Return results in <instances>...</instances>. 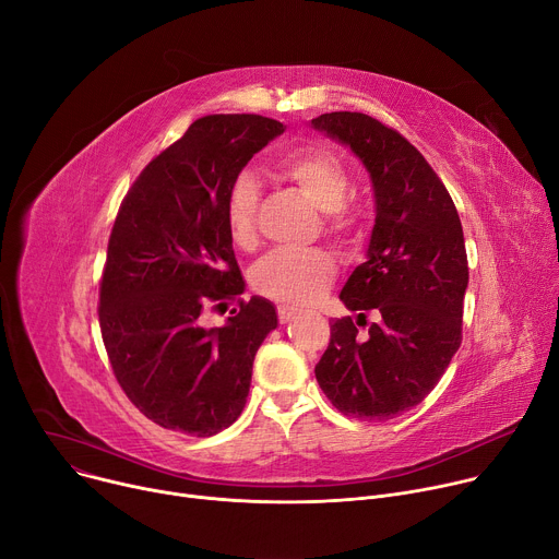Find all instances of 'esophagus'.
I'll use <instances>...</instances> for the list:
<instances>
[{
	"label": "esophagus",
	"mask_w": 559,
	"mask_h": 559,
	"mask_svg": "<svg viewBox=\"0 0 559 559\" xmlns=\"http://www.w3.org/2000/svg\"><path fill=\"white\" fill-rule=\"evenodd\" d=\"M295 316H297L295 308H290V306H277V318H280L282 324H288Z\"/></svg>",
	"instance_id": "esophagus-1"
}]
</instances>
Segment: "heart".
<instances>
[{
    "label": "heart",
    "instance_id": "obj_1",
    "mask_svg": "<svg viewBox=\"0 0 559 559\" xmlns=\"http://www.w3.org/2000/svg\"><path fill=\"white\" fill-rule=\"evenodd\" d=\"M277 175L322 213V226L337 243H350L359 235L361 211L346 202L350 173L331 151H295L277 162ZM262 191L251 170H239L226 191L224 215L230 239L239 248L258 243V211ZM335 277V260L326 251H277L253 269V288L288 306H306L320 299Z\"/></svg>",
    "mask_w": 559,
    "mask_h": 559
}]
</instances>
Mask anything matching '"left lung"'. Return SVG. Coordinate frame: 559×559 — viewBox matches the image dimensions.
<instances>
[{
	"label": "left lung",
	"instance_id": "1",
	"mask_svg": "<svg viewBox=\"0 0 559 559\" xmlns=\"http://www.w3.org/2000/svg\"><path fill=\"white\" fill-rule=\"evenodd\" d=\"M311 127L359 157L376 198L366 262L340 293L357 320H333L316 378L340 413L393 419L436 389L460 348L468 286L462 222L424 155L382 121L340 110ZM368 312L377 320L359 334Z\"/></svg>",
	"mask_w": 559,
	"mask_h": 559
}]
</instances>
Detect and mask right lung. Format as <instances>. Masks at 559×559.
<instances>
[{
	"mask_svg": "<svg viewBox=\"0 0 559 559\" xmlns=\"http://www.w3.org/2000/svg\"><path fill=\"white\" fill-rule=\"evenodd\" d=\"M284 131L262 115H206L140 173L119 206L99 329L119 386L164 428L198 438L228 428L243 411L255 353L277 329L275 306L258 295L224 326H202V313L246 288L226 191Z\"/></svg>",
	"mask_w": 559,
	"mask_h": 559,
	"instance_id": "obj_1",
	"label": "right lung"
}]
</instances>
